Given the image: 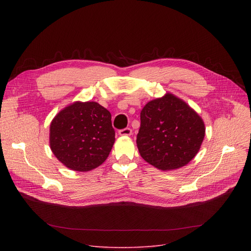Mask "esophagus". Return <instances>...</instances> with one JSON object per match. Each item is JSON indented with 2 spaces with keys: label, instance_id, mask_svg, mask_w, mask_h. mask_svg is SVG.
I'll use <instances>...</instances> for the list:
<instances>
[{
  "label": "esophagus",
  "instance_id": "esophagus-1",
  "mask_svg": "<svg viewBox=\"0 0 251 251\" xmlns=\"http://www.w3.org/2000/svg\"><path fill=\"white\" fill-rule=\"evenodd\" d=\"M118 134L120 136H130L132 134V130L130 127H126V128H123V130H119Z\"/></svg>",
  "mask_w": 251,
  "mask_h": 251
}]
</instances>
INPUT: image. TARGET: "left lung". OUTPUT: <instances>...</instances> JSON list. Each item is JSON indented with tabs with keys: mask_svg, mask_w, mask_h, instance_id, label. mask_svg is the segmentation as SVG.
I'll return each mask as SVG.
<instances>
[{
	"mask_svg": "<svg viewBox=\"0 0 251 251\" xmlns=\"http://www.w3.org/2000/svg\"><path fill=\"white\" fill-rule=\"evenodd\" d=\"M204 136L205 126L198 113L177 96L166 93L143 107L136 143L148 163L172 171L193 160Z\"/></svg>",
	"mask_w": 251,
	"mask_h": 251,
	"instance_id": "1",
	"label": "left lung"
}]
</instances>
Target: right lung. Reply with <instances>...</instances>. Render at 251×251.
Instances as JSON below:
<instances>
[{"label":"right lung","mask_w":251,"mask_h":251,"mask_svg":"<svg viewBox=\"0 0 251 251\" xmlns=\"http://www.w3.org/2000/svg\"><path fill=\"white\" fill-rule=\"evenodd\" d=\"M49 140L52 153L68 169H96L115 142L111 113L95 101H75L53 118Z\"/></svg>","instance_id":"1"}]
</instances>
